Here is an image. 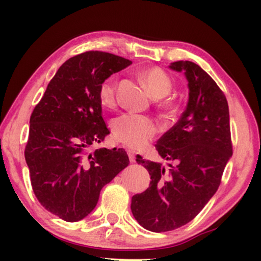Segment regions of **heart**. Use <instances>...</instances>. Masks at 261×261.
I'll return each instance as SVG.
<instances>
[{
    "instance_id": "b5f03b06",
    "label": "heart",
    "mask_w": 261,
    "mask_h": 261,
    "mask_svg": "<svg viewBox=\"0 0 261 261\" xmlns=\"http://www.w3.org/2000/svg\"><path fill=\"white\" fill-rule=\"evenodd\" d=\"M127 127H128V119H122L121 121H119V122L115 124V128H114V134H115V137L121 139V140L124 139V133H126Z\"/></svg>"
}]
</instances>
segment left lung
<instances>
[{
  "mask_svg": "<svg viewBox=\"0 0 261 261\" xmlns=\"http://www.w3.org/2000/svg\"><path fill=\"white\" fill-rule=\"evenodd\" d=\"M130 60L102 51L67 59L49 81L30 120L24 158L34 195L47 212L67 222L88 216L99 192L128 165L122 148L87 146L109 133L102 116V83Z\"/></svg>",
  "mask_w": 261,
  "mask_h": 261,
  "instance_id": "obj_1",
  "label": "left lung"
}]
</instances>
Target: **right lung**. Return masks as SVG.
I'll return each instance as SVG.
<instances>
[{"instance_id":"1","label":"right lung","mask_w":261,"mask_h":261,"mask_svg":"<svg viewBox=\"0 0 261 261\" xmlns=\"http://www.w3.org/2000/svg\"><path fill=\"white\" fill-rule=\"evenodd\" d=\"M170 67L187 78V109L156 142L162 160L146 164L149 187L134 195L130 204L140 226L154 233L177 229L194 220L217 191L233 154L229 110L222 90L197 64L181 60Z\"/></svg>"}]
</instances>
